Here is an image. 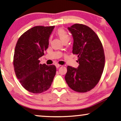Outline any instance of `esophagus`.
I'll return each instance as SVG.
<instances>
[{"label": "esophagus", "instance_id": "esophagus-1", "mask_svg": "<svg viewBox=\"0 0 121 121\" xmlns=\"http://www.w3.org/2000/svg\"><path fill=\"white\" fill-rule=\"evenodd\" d=\"M55 66H56V68H59V67H60L61 65H59V64H56Z\"/></svg>", "mask_w": 121, "mask_h": 121}]
</instances>
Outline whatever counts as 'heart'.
I'll list each match as a JSON object with an SVG mask.
<instances>
[{
	"label": "heart",
	"instance_id": "heart-1",
	"mask_svg": "<svg viewBox=\"0 0 121 121\" xmlns=\"http://www.w3.org/2000/svg\"><path fill=\"white\" fill-rule=\"evenodd\" d=\"M57 35H58L59 38H60L61 41L62 42H69V39H70L69 35L68 34L67 32L63 28H60L57 30Z\"/></svg>",
	"mask_w": 121,
	"mask_h": 121
}]
</instances>
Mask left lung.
<instances>
[{
  "mask_svg": "<svg viewBox=\"0 0 121 121\" xmlns=\"http://www.w3.org/2000/svg\"><path fill=\"white\" fill-rule=\"evenodd\" d=\"M73 38L72 52L78 55L77 69L68 66L66 82L74 91L86 93L99 82L105 66L103 44L95 32L86 25L76 23L68 28Z\"/></svg>",
  "mask_w": 121,
  "mask_h": 121,
  "instance_id": "8db88e82",
  "label": "left lung"
}]
</instances>
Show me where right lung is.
<instances>
[{
  "label": "right lung",
  "instance_id": "1",
  "mask_svg": "<svg viewBox=\"0 0 121 121\" xmlns=\"http://www.w3.org/2000/svg\"><path fill=\"white\" fill-rule=\"evenodd\" d=\"M54 27H32L17 42L13 60L14 71L21 84L30 93L39 94L47 91L55 76V65H42L39 60L48 48L49 38Z\"/></svg>",
  "mask_w": 121,
  "mask_h": 121
}]
</instances>
